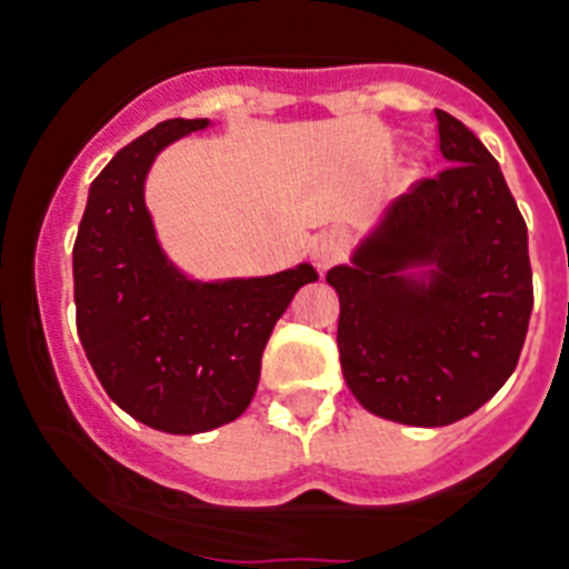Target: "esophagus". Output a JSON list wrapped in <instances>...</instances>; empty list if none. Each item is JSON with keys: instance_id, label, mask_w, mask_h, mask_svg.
<instances>
[{"instance_id": "obj_1", "label": "esophagus", "mask_w": 569, "mask_h": 569, "mask_svg": "<svg viewBox=\"0 0 569 569\" xmlns=\"http://www.w3.org/2000/svg\"><path fill=\"white\" fill-rule=\"evenodd\" d=\"M347 251V233L338 231V228H329V231H321L309 246V254H312L315 266L318 269H329V266H336L338 260Z\"/></svg>"}]
</instances>
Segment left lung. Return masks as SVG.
Listing matches in <instances>:
<instances>
[{
  "label": "left lung",
  "mask_w": 569,
  "mask_h": 569,
  "mask_svg": "<svg viewBox=\"0 0 569 569\" xmlns=\"http://www.w3.org/2000/svg\"><path fill=\"white\" fill-rule=\"evenodd\" d=\"M448 170L381 211L338 292V352L361 408L442 428L475 413L518 365L532 315L527 222L480 138L437 109Z\"/></svg>",
  "instance_id": "8db88e82"
}]
</instances>
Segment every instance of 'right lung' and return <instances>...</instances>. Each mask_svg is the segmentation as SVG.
I'll return each instance as SVG.
<instances>
[{
    "instance_id": "right-lung-1",
    "label": "right lung",
    "mask_w": 569,
    "mask_h": 569,
    "mask_svg": "<svg viewBox=\"0 0 569 569\" xmlns=\"http://www.w3.org/2000/svg\"><path fill=\"white\" fill-rule=\"evenodd\" d=\"M208 118H170L114 152L89 188L71 269L78 336L114 405L164 433H204L251 405L260 358L309 262L199 280L161 248L144 188L159 152Z\"/></svg>"
}]
</instances>
